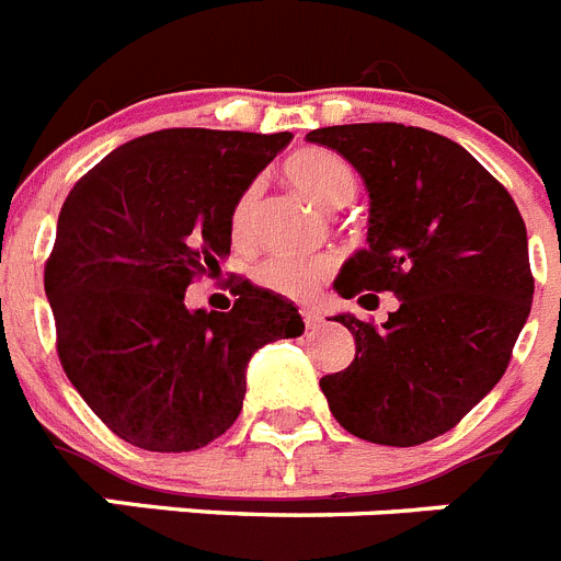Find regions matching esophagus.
I'll return each instance as SVG.
<instances>
[{"label": "esophagus", "instance_id": "1", "mask_svg": "<svg viewBox=\"0 0 561 561\" xmlns=\"http://www.w3.org/2000/svg\"><path fill=\"white\" fill-rule=\"evenodd\" d=\"M304 320L309 329H314V325H320V320H323V317H320V311H314V309H304Z\"/></svg>", "mask_w": 561, "mask_h": 561}]
</instances>
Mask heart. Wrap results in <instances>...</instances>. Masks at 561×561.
Returning <instances> with one entry per match:
<instances>
[{
	"label": "heart",
	"instance_id": "b5f03b06",
	"mask_svg": "<svg viewBox=\"0 0 561 561\" xmlns=\"http://www.w3.org/2000/svg\"><path fill=\"white\" fill-rule=\"evenodd\" d=\"M284 176L295 191H300L320 210H340L354 199L356 180L348 162L325 148H300L284 162ZM257 205V187L250 185L238 196L232 207L230 227L236 241H244L252 230ZM329 275V264L323 261H300V257H266L255 270V280L264 289L284 297L306 300Z\"/></svg>",
	"mask_w": 561,
	"mask_h": 561
}]
</instances>
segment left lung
<instances>
[{"label":"left lung","instance_id":"left-lung-1","mask_svg":"<svg viewBox=\"0 0 561 561\" xmlns=\"http://www.w3.org/2000/svg\"><path fill=\"white\" fill-rule=\"evenodd\" d=\"M342 153L368 187V247L342 264L336 295L399 309L381 329L354 314L348 368L320 379L334 419L385 447H415L463 419L503 379L531 314L528 236L503 185L458 142L401 123L306 134Z\"/></svg>","mask_w":561,"mask_h":561}]
</instances>
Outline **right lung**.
I'll use <instances>...</instances> for the list:
<instances>
[{"label": "right lung", "instance_id": "obj_1", "mask_svg": "<svg viewBox=\"0 0 561 561\" xmlns=\"http://www.w3.org/2000/svg\"><path fill=\"white\" fill-rule=\"evenodd\" d=\"M289 140L162 128L114 148L69 191L44 266L58 359L134 447H207L241 413L252 354L304 334L295 304L250 280L230 311L185 306L187 286L230 255L238 196Z\"/></svg>", "mask_w": 561, "mask_h": 561}]
</instances>
